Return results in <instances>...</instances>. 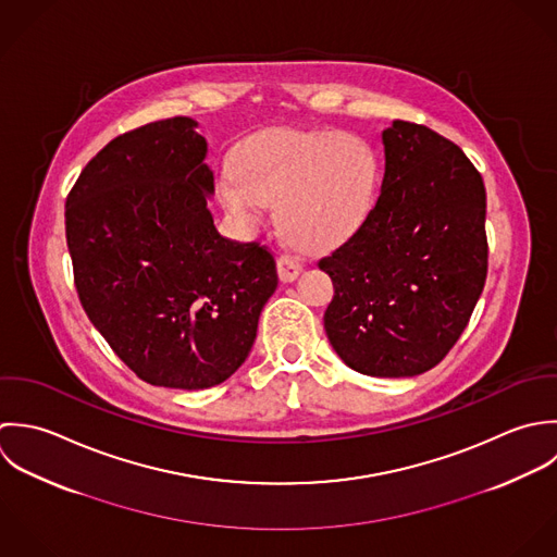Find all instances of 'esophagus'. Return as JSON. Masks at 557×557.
<instances>
[{
  "label": "esophagus",
  "mask_w": 557,
  "mask_h": 557,
  "mask_svg": "<svg viewBox=\"0 0 557 557\" xmlns=\"http://www.w3.org/2000/svg\"><path fill=\"white\" fill-rule=\"evenodd\" d=\"M304 269L301 258L293 256V253H280L277 258V271H280V280L282 282H293Z\"/></svg>",
  "instance_id": "1"
}]
</instances>
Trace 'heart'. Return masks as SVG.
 <instances>
[{"instance_id": "1", "label": "heart", "mask_w": 557, "mask_h": 557, "mask_svg": "<svg viewBox=\"0 0 557 557\" xmlns=\"http://www.w3.org/2000/svg\"><path fill=\"white\" fill-rule=\"evenodd\" d=\"M220 174L223 209L251 230L277 202L282 230L304 247L332 249L368 220L379 159L368 139L337 128H267L247 137Z\"/></svg>"}]
</instances>
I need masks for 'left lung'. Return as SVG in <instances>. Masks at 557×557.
<instances>
[{
    "instance_id": "8db88e82",
    "label": "left lung",
    "mask_w": 557,
    "mask_h": 557,
    "mask_svg": "<svg viewBox=\"0 0 557 557\" xmlns=\"http://www.w3.org/2000/svg\"><path fill=\"white\" fill-rule=\"evenodd\" d=\"M381 196L319 267L334 282L325 332L370 376L435 368L465 332L488 269L486 191L467 154L433 128L383 131Z\"/></svg>"
}]
</instances>
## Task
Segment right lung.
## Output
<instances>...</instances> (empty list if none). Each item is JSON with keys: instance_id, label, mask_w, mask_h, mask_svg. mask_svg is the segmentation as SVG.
Returning <instances> with one entry per match:
<instances>
[{"instance_id": "1", "label": "right lung", "mask_w": 557, "mask_h": 557, "mask_svg": "<svg viewBox=\"0 0 557 557\" xmlns=\"http://www.w3.org/2000/svg\"><path fill=\"white\" fill-rule=\"evenodd\" d=\"M185 115L112 139L66 198L79 301L146 383L205 389L247 359L277 288L273 251L225 238L207 209L215 176Z\"/></svg>"}]
</instances>
